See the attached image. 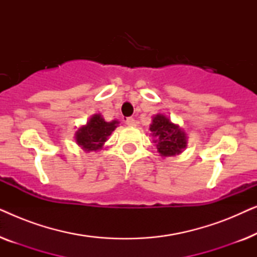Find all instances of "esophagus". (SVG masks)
Masks as SVG:
<instances>
[{"mask_svg": "<svg viewBox=\"0 0 257 257\" xmlns=\"http://www.w3.org/2000/svg\"><path fill=\"white\" fill-rule=\"evenodd\" d=\"M126 125L127 126H136L137 125V121H136V119L135 118H127L126 119Z\"/></svg>", "mask_w": 257, "mask_h": 257, "instance_id": "34e87169", "label": "esophagus"}]
</instances>
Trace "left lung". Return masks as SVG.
<instances>
[{"instance_id": "obj_1", "label": "left lung", "mask_w": 257, "mask_h": 257, "mask_svg": "<svg viewBox=\"0 0 257 257\" xmlns=\"http://www.w3.org/2000/svg\"><path fill=\"white\" fill-rule=\"evenodd\" d=\"M151 135L154 138L158 152L163 157H173L180 154L187 146V137L180 126L173 124L166 115L158 113L153 117L150 126Z\"/></svg>"}]
</instances>
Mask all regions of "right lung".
Instances as JSON below:
<instances>
[{
    "mask_svg": "<svg viewBox=\"0 0 257 257\" xmlns=\"http://www.w3.org/2000/svg\"><path fill=\"white\" fill-rule=\"evenodd\" d=\"M118 120L105 121L101 114H93L89 119L86 125L82 126L76 132V143L86 152L99 151L107 140V137L114 131L118 126Z\"/></svg>",
    "mask_w": 257,
    "mask_h": 257,
    "instance_id": "1",
    "label": "right lung"
}]
</instances>
